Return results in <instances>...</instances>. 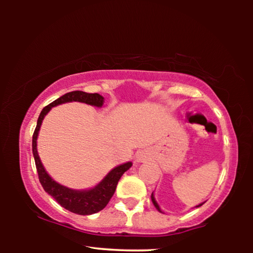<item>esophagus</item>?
Wrapping results in <instances>:
<instances>
[{"instance_id": "esophagus-1", "label": "esophagus", "mask_w": 253, "mask_h": 253, "mask_svg": "<svg viewBox=\"0 0 253 253\" xmlns=\"http://www.w3.org/2000/svg\"><path fill=\"white\" fill-rule=\"evenodd\" d=\"M136 158H137V162H143V161H144V158H143V156H142V154H137Z\"/></svg>"}]
</instances>
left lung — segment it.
I'll return each mask as SVG.
<instances>
[{
    "mask_svg": "<svg viewBox=\"0 0 253 253\" xmlns=\"http://www.w3.org/2000/svg\"><path fill=\"white\" fill-rule=\"evenodd\" d=\"M151 198H152V202H153V204L154 205H155V208L158 210V211H160V212H162V210H161V208H160V205H158L157 204V202H156V200H155V198H154V193H152V196H151ZM204 204V202L203 203H201V204H199L198 205V207H196V208H199V207H201V205H203Z\"/></svg>",
    "mask_w": 253,
    "mask_h": 253,
    "instance_id": "8db88e82",
    "label": "left lung"
}]
</instances>
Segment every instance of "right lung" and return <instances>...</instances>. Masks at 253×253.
Segmentation results:
<instances>
[{
    "mask_svg": "<svg viewBox=\"0 0 253 253\" xmlns=\"http://www.w3.org/2000/svg\"><path fill=\"white\" fill-rule=\"evenodd\" d=\"M71 101L84 102V104L96 106L100 108V107H102V104H104V97L100 96L99 93H88L84 91L76 90L66 93V95L58 98L57 100L51 102L50 105L45 106L42 109L39 118H38L37 127L33 132L32 152L34 162H36L38 175H39V181L46 193L52 196L61 207L68 210V211L80 214V215H89V214L101 211L108 204L111 196L114 195L115 191H116L118 181L121 179L122 175L131 168L132 163L127 162L125 164H122L113 169L100 183H98L95 187L89 188V190H72V188L66 187L58 182H55L46 173V170L44 169L40 161L39 154H38L37 151V138L38 135H39L42 121H43L44 116L49 113L50 109L54 106Z\"/></svg>",
    "mask_w": 253,
    "mask_h": 253,
    "instance_id": "obj_1",
    "label": "right lung"
}]
</instances>
